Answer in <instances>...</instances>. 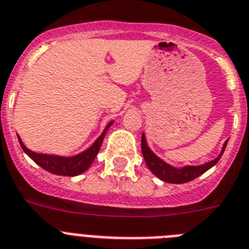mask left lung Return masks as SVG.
Returning <instances> with one entry per match:
<instances>
[{"instance_id":"obj_1","label":"left lung","mask_w":249,"mask_h":249,"mask_svg":"<svg viewBox=\"0 0 249 249\" xmlns=\"http://www.w3.org/2000/svg\"><path fill=\"white\" fill-rule=\"evenodd\" d=\"M228 141L223 144L221 152L215 160L206 162L200 166H183V167H175L172 164H168L164 162L162 158L157 156L153 150L148 147L147 139H145V134H142V153H143L144 160L147 163L148 168L150 172L153 173L154 176H157L160 179L168 183H186L190 182L192 179H195L196 177L201 176L202 173H205L206 171L210 170L212 167L218 163V160H220L223 153H224L225 147H227Z\"/></svg>"}]
</instances>
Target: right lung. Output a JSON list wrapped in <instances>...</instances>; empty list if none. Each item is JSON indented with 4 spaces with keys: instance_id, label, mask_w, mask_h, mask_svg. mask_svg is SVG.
I'll return each instance as SVG.
<instances>
[{
    "instance_id": "add662e5",
    "label": "right lung",
    "mask_w": 249,
    "mask_h": 249,
    "mask_svg": "<svg viewBox=\"0 0 249 249\" xmlns=\"http://www.w3.org/2000/svg\"><path fill=\"white\" fill-rule=\"evenodd\" d=\"M114 124V120H111L106 125V128L104 129V131L101 133L97 139L93 142V144L89 148H87L86 150L81 152V153L76 154V156H58V154H43V153H36V152H33L29 148L25 147V144L22 143L21 138L18 137V143L21 145L22 150L25 153L30 157L31 160H34L37 166H40L41 168H44L48 172L53 173V175H58V176H78L81 173H83L85 171H87L89 168V166L92 164V162L95 160L96 156L99 153L100 148H101V144L104 142V138L105 134L107 133V130L110 129V126Z\"/></svg>"
}]
</instances>
